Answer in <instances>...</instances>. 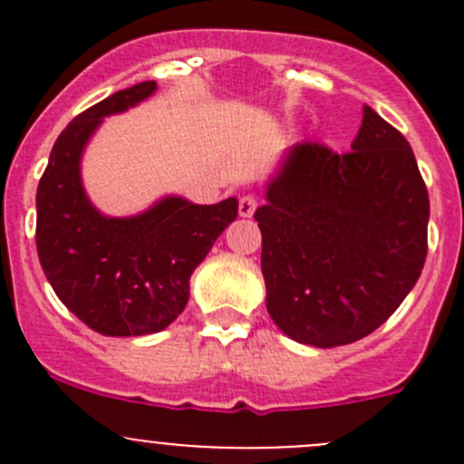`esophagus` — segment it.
Here are the masks:
<instances>
[{"instance_id": "1", "label": "esophagus", "mask_w": 464, "mask_h": 464, "mask_svg": "<svg viewBox=\"0 0 464 464\" xmlns=\"http://www.w3.org/2000/svg\"><path fill=\"white\" fill-rule=\"evenodd\" d=\"M256 208H258V199H256L254 195H242L240 206H237L242 218H251V215L256 213Z\"/></svg>"}]
</instances>
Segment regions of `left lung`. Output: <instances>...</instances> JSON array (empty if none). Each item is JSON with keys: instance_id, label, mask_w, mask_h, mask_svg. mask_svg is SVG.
Instances as JSON below:
<instances>
[{"instance_id": "left-lung-1", "label": "left lung", "mask_w": 464, "mask_h": 464, "mask_svg": "<svg viewBox=\"0 0 464 464\" xmlns=\"http://www.w3.org/2000/svg\"><path fill=\"white\" fill-rule=\"evenodd\" d=\"M350 148H289L254 215L266 312L316 348L375 332L427 260L429 193L409 141L366 105Z\"/></svg>"}]
</instances>
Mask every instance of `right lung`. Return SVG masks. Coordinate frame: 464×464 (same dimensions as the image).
Returning <instances> with one entry per match:
<instances>
[{
	"label": "right lung",
	"mask_w": 464,
	"mask_h": 464,
	"mask_svg": "<svg viewBox=\"0 0 464 464\" xmlns=\"http://www.w3.org/2000/svg\"><path fill=\"white\" fill-rule=\"evenodd\" d=\"M157 82L121 89L78 114L51 150L37 186L35 245L60 301L105 336L161 332L184 312L190 274L237 218V199L213 206L163 198L134 218H107L89 202L81 157L102 119L152 96Z\"/></svg>",
	"instance_id": "add662e5"
}]
</instances>
